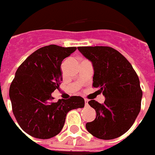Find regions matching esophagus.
Segmentation results:
<instances>
[{
    "label": "esophagus",
    "instance_id": "obj_1",
    "mask_svg": "<svg viewBox=\"0 0 155 155\" xmlns=\"http://www.w3.org/2000/svg\"><path fill=\"white\" fill-rule=\"evenodd\" d=\"M84 100H85V106H88V101H89V100H88L87 98H85V99H84Z\"/></svg>",
    "mask_w": 155,
    "mask_h": 155
}]
</instances>
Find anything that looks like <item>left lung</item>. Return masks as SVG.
<instances>
[{
  "instance_id": "1",
  "label": "left lung",
  "mask_w": 155,
  "mask_h": 155,
  "mask_svg": "<svg viewBox=\"0 0 155 155\" xmlns=\"http://www.w3.org/2000/svg\"><path fill=\"white\" fill-rule=\"evenodd\" d=\"M93 64V86L106 100L88 103L96 118L87 122L86 130L100 139L110 140L124 134L132 127L141 110L142 91L136 72L122 54L109 46L78 47Z\"/></svg>"
}]
</instances>
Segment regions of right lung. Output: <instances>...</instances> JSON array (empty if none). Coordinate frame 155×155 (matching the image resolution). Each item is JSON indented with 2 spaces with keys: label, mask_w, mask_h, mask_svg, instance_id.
I'll use <instances>...</instances> for the list:
<instances>
[{
  "label": "right lung",
  "mask_w": 155,
  "mask_h": 155,
  "mask_svg": "<svg viewBox=\"0 0 155 155\" xmlns=\"http://www.w3.org/2000/svg\"><path fill=\"white\" fill-rule=\"evenodd\" d=\"M77 49L50 45L38 49L17 69L9 87L13 112L25 132L41 139L60 133L67 113L83 108L80 96L53 101L51 94L62 81L61 62Z\"/></svg>",
  "instance_id": "obj_1"
}]
</instances>
